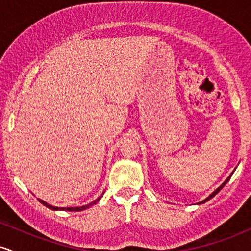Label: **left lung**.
Segmentation results:
<instances>
[{
  "label": "left lung",
  "instance_id": "1",
  "mask_svg": "<svg viewBox=\"0 0 251 251\" xmlns=\"http://www.w3.org/2000/svg\"><path fill=\"white\" fill-rule=\"evenodd\" d=\"M234 172H235V171H232V174H234ZM232 174H231V175H230V176H229V177H227V178H226V180H224V181H223V183H222V184H221V185H220V186H218V188H217V189H216V190H215V191H214V192H212V194L209 196V197H206V198H205V200H203V201H200V203H197V204H203V203H205V201H208L209 200H211V198H212V197H215V196H216V195H217V194H218V192H220V191H221V190H222V188H223V186H224V185H226V184L227 183V181H229V179H230V178H231V176H232Z\"/></svg>",
  "mask_w": 251,
  "mask_h": 251
}]
</instances>
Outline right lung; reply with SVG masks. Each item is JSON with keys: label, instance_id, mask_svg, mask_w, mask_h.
<instances>
[{"label": "right lung", "instance_id": "1", "mask_svg": "<svg viewBox=\"0 0 251 251\" xmlns=\"http://www.w3.org/2000/svg\"><path fill=\"white\" fill-rule=\"evenodd\" d=\"M103 195V194H102ZM102 195L100 196V197H98L96 201H91V203L89 204H86V205H82V206H73V208H72V206H70V208H59V206H54V205H50V204H48L47 201H42V200H39L40 201H41V203L43 204V205L45 206H47L48 209H50V210H54V211H57V210H65V211H82V210H86V209H88L89 206H92V205H94V204H97L98 201H100V198L102 197Z\"/></svg>", "mask_w": 251, "mask_h": 251}]
</instances>
